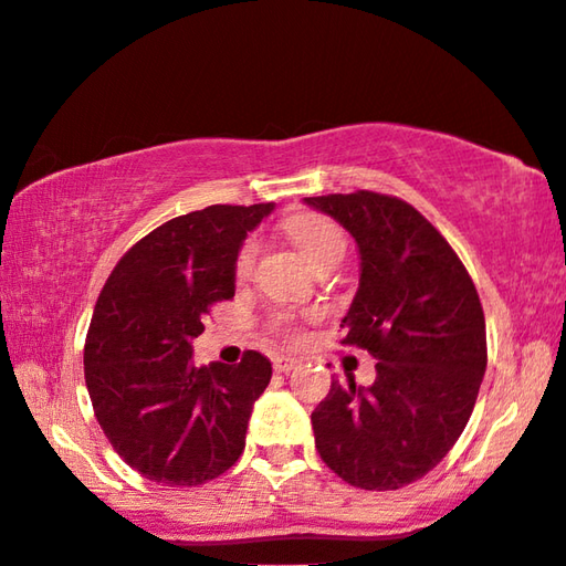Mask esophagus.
Masks as SVG:
<instances>
[{
	"instance_id": "obj_1",
	"label": "esophagus",
	"mask_w": 566,
	"mask_h": 566,
	"mask_svg": "<svg viewBox=\"0 0 566 566\" xmlns=\"http://www.w3.org/2000/svg\"><path fill=\"white\" fill-rule=\"evenodd\" d=\"M301 360L298 358H291V356H273V368L277 374H289L295 366H298Z\"/></svg>"
}]
</instances>
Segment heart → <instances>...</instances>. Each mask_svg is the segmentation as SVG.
Wrapping results in <instances>:
<instances>
[{"instance_id":"1","label":"heart","mask_w":566,"mask_h":566,"mask_svg":"<svg viewBox=\"0 0 566 566\" xmlns=\"http://www.w3.org/2000/svg\"><path fill=\"white\" fill-rule=\"evenodd\" d=\"M289 233L295 238V243L303 248V253L311 258V263L316 265L323 255H328L331 250H346V238L340 233V228L336 222L316 216V212H303V216H295L289 220ZM258 258V243L253 238L245 240L240 245L238 255H235V277L238 281H245V277L253 273ZM275 328L285 333V336H293V318L289 313H277L275 316Z\"/></svg>"}]
</instances>
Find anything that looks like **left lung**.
Instances as JSON below:
<instances>
[{"instance_id":"left-lung-1","label":"left lung","mask_w":566,"mask_h":566,"mask_svg":"<svg viewBox=\"0 0 566 566\" xmlns=\"http://www.w3.org/2000/svg\"><path fill=\"white\" fill-rule=\"evenodd\" d=\"M305 202L356 238L360 283L340 344L378 360L368 388L331 381L311 413L316 449L346 484L394 492L429 474L474 411L484 308L457 250L406 200L356 190Z\"/></svg>"}]
</instances>
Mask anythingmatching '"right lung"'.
<instances>
[{
    "instance_id": "1",
    "label": "right lung",
    "mask_w": 566,
    "mask_h": 566,
    "mask_svg": "<svg viewBox=\"0 0 566 566\" xmlns=\"http://www.w3.org/2000/svg\"><path fill=\"white\" fill-rule=\"evenodd\" d=\"M273 202L178 216L119 258L92 313L85 384L99 429L127 467L165 486H198L235 464L271 360L192 366L190 340L235 295V255Z\"/></svg>"
}]
</instances>
